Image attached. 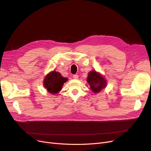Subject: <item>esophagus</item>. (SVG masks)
Instances as JSON below:
<instances>
[{"label":"esophagus","mask_w":151,"mask_h":151,"mask_svg":"<svg viewBox=\"0 0 151 151\" xmlns=\"http://www.w3.org/2000/svg\"><path fill=\"white\" fill-rule=\"evenodd\" d=\"M73 78H75V79H77V78H78V76L77 74H75L73 76Z\"/></svg>","instance_id":"34e87169"}]
</instances>
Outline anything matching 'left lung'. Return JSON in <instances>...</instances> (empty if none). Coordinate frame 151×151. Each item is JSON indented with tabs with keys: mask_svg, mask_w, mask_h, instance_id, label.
<instances>
[{
	"mask_svg": "<svg viewBox=\"0 0 151 151\" xmlns=\"http://www.w3.org/2000/svg\"><path fill=\"white\" fill-rule=\"evenodd\" d=\"M87 80L90 86L91 90L95 93L100 92V91L106 87L107 84L104 77L95 70L90 72Z\"/></svg>",
	"mask_w": 151,
	"mask_h": 151,
	"instance_id": "8db88e82",
	"label": "left lung"
}]
</instances>
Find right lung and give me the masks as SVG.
Masks as SVG:
<instances>
[{"instance_id":"obj_1","label":"right lung","mask_w":151,"mask_h":151,"mask_svg":"<svg viewBox=\"0 0 151 151\" xmlns=\"http://www.w3.org/2000/svg\"><path fill=\"white\" fill-rule=\"evenodd\" d=\"M67 81L68 78L62 77L60 73L52 71L48 74L44 78V85L49 93L56 94L61 90L64 83Z\"/></svg>"}]
</instances>
